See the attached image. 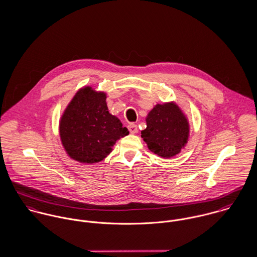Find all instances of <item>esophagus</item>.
Returning <instances> with one entry per match:
<instances>
[{
	"instance_id": "obj_1",
	"label": "esophagus",
	"mask_w": 257,
	"mask_h": 257,
	"mask_svg": "<svg viewBox=\"0 0 257 257\" xmlns=\"http://www.w3.org/2000/svg\"><path fill=\"white\" fill-rule=\"evenodd\" d=\"M127 128H128V131H130V133L133 134V135L138 133V125L135 124V123H130V124L127 125Z\"/></svg>"
}]
</instances>
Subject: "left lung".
Instances as JSON below:
<instances>
[{
    "mask_svg": "<svg viewBox=\"0 0 257 257\" xmlns=\"http://www.w3.org/2000/svg\"><path fill=\"white\" fill-rule=\"evenodd\" d=\"M142 138L149 150L163 158L180 153L189 138V122L175 103L156 105L147 114Z\"/></svg>",
    "mask_w": 257,
    "mask_h": 257,
    "instance_id": "1",
    "label": "left lung"
}]
</instances>
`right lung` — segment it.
I'll list each match as a JSON object with an SVG mask.
<instances>
[{
	"instance_id": "add662e5",
	"label": "right lung",
	"mask_w": 257,
	"mask_h": 257,
	"mask_svg": "<svg viewBox=\"0 0 257 257\" xmlns=\"http://www.w3.org/2000/svg\"><path fill=\"white\" fill-rule=\"evenodd\" d=\"M106 94L91 87L80 89L64 110L59 135L67 154L81 163H96L105 159L116 141L128 131L110 114Z\"/></svg>"
}]
</instances>
